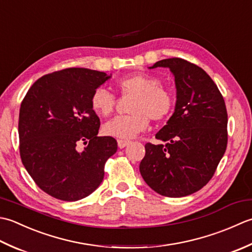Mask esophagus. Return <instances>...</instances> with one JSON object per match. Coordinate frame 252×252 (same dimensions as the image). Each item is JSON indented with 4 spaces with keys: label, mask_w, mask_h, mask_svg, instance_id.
<instances>
[{
    "label": "esophagus",
    "mask_w": 252,
    "mask_h": 252,
    "mask_svg": "<svg viewBox=\"0 0 252 252\" xmlns=\"http://www.w3.org/2000/svg\"><path fill=\"white\" fill-rule=\"evenodd\" d=\"M129 143H130L129 140H123V139H120L119 141H117V145H119V148H120V149L125 148L126 146L129 145Z\"/></svg>",
    "instance_id": "obj_1"
}]
</instances>
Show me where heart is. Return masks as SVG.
Here are the masks:
<instances>
[{"label": "heart", "instance_id": "1", "mask_svg": "<svg viewBox=\"0 0 252 252\" xmlns=\"http://www.w3.org/2000/svg\"><path fill=\"white\" fill-rule=\"evenodd\" d=\"M116 88L122 95L133 97L129 105L131 114L116 116L104 124L102 129L107 136L129 139L146 130L150 119L155 122L168 119L175 107V95L156 76L133 74L123 77L116 81ZM90 105L96 115L106 117L114 109L115 96L104 87H97L90 96Z\"/></svg>", "mask_w": 252, "mask_h": 252}]
</instances>
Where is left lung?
Returning a JSON list of instances; mask_svg holds the SVG:
<instances>
[{"instance_id":"left-lung-1","label":"left lung","mask_w":252,"mask_h":252,"mask_svg":"<svg viewBox=\"0 0 252 252\" xmlns=\"http://www.w3.org/2000/svg\"><path fill=\"white\" fill-rule=\"evenodd\" d=\"M175 77V112L156 138L146 143L142 178L156 192L179 198L200 190L214 175L227 147V111L218 86L205 71L184 59L158 61Z\"/></svg>"}]
</instances>
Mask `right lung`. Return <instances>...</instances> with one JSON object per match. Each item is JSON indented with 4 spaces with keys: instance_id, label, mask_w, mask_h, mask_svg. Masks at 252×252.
Segmentation results:
<instances>
[{
    "instance_id": "obj_1",
    "label": "right lung",
    "mask_w": 252,
    "mask_h": 252,
    "mask_svg": "<svg viewBox=\"0 0 252 252\" xmlns=\"http://www.w3.org/2000/svg\"><path fill=\"white\" fill-rule=\"evenodd\" d=\"M110 77L88 68H65L42 76L26 94L18 121L20 158L50 196L77 201L103 181L105 162L117 142L111 136L97 137L100 119L90 96Z\"/></svg>"
}]
</instances>
